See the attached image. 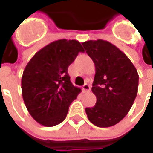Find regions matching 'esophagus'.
<instances>
[{
  "label": "esophagus",
  "instance_id": "1",
  "mask_svg": "<svg viewBox=\"0 0 153 153\" xmlns=\"http://www.w3.org/2000/svg\"><path fill=\"white\" fill-rule=\"evenodd\" d=\"M90 89H91V87H90L89 84H88V83H85L83 86V91H85V92H89Z\"/></svg>",
  "mask_w": 153,
  "mask_h": 153
}]
</instances>
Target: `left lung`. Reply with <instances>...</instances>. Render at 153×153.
Returning <instances> with one entry per match:
<instances>
[{
  "mask_svg": "<svg viewBox=\"0 0 153 153\" xmlns=\"http://www.w3.org/2000/svg\"><path fill=\"white\" fill-rule=\"evenodd\" d=\"M95 65L92 91L96 105L86 108L91 123L101 128L116 125L128 114L138 88V74L128 56L102 39L82 42Z\"/></svg>",
  "mask_w": 153,
  "mask_h": 153,
  "instance_id": "obj_1",
  "label": "left lung"
}]
</instances>
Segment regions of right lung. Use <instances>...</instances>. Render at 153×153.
Segmentation results:
<instances>
[{
    "label": "right lung",
    "instance_id": "obj_1",
    "mask_svg": "<svg viewBox=\"0 0 153 153\" xmlns=\"http://www.w3.org/2000/svg\"><path fill=\"white\" fill-rule=\"evenodd\" d=\"M77 40L54 41L35 54L22 75V96L28 111L40 125L51 127L65 119L69 106L81 92L74 86L68 67L79 52Z\"/></svg>",
    "mask_w": 153,
    "mask_h": 153
}]
</instances>
